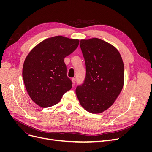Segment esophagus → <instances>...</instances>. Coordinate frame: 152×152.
<instances>
[{"instance_id":"obj_1","label":"esophagus","mask_w":152,"mask_h":152,"mask_svg":"<svg viewBox=\"0 0 152 152\" xmlns=\"http://www.w3.org/2000/svg\"><path fill=\"white\" fill-rule=\"evenodd\" d=\"M72 80L73 84H75V81H76L75 78H72Z\"/></svg>"}]
</instances>
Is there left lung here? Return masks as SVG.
I'll return each mask as SVG.
<instances>
[{
  "label": "left lung",
  "instance_id": "1",
  "mask_svg": "<svg viewBox=\"0 0 152 152\" xmlns=\"http://www.w3.org/2000/svg\"><path fill=\"white\" fill-rule=\"evenodd\" d=\"M86 74L76 88L80 104L87 112L99 113L111 107L121 92L124 66L118 50L98 38L81 40Z\"/></svg>",
  "mask_w": 152,
  "mask_h": 152
}]
</instances>
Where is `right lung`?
<instances>
[{"instance_id": "add662e5", "label": "right lung", "mask_w": 152, "mask_h": 152, "mask_svg": "<svg viewBox=\"0 0 152 152\" xmlns=\"http://www.w3.org/2000/svg\"><path fill=\"white\" fill-rule=\"evenodd\" d=\"M79 40L63 36L45 39L32 49L23 67V79L34 102L42 108L57 104L71 89L64 58L77 48Z\"/></svg>"}]
</instances>
